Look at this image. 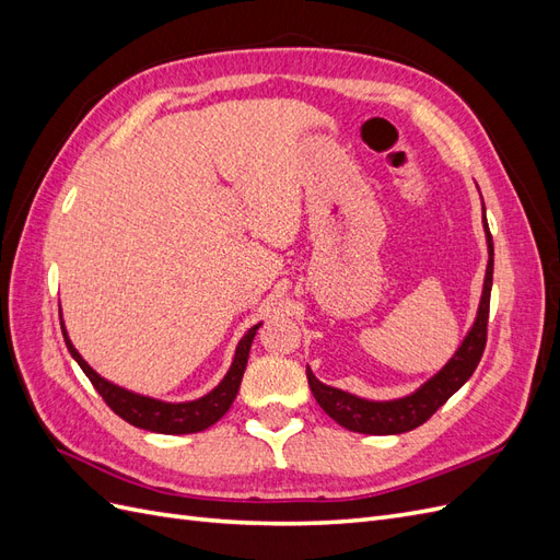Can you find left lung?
<instances>
[{
    "instance_id": "1",
    "label": "left lung",
    "mask_w": 560,
    "mask_h": 560,
    "mask_svg": "<svg viewBox=\"0 0 560 560\" xmlns=\"http://www.w3.org/2000/svg\"><path fill=\"white\" fill-rule=\"evenodd\" d=\"M486 212V208H483ZM486 235H488V268H486V280H483V294L479 303L477 322L469 329L463 346L451 358V362L439 371L434 378H430L413 395L395 399V401H369L360 399L354 395L343 393V389L329 387L319 383L313 371L306 369L308 385L313 389V397L317 404L325 409L329 418H334L338 425L350 430V432H362V434H401L420 428L422 422H428L439 406H444L457 389H460L474 369L479 366L481 354L486 348L488 338V311H490V287H493V235H490L488 222H483Z\"/></svg>"
}]
</instances>
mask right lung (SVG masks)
I'll return each instance as SVG.
<instances>
[{
	"mask_svg": "<svg viewBox=\"0 0 560 560\" xmlns=\"http://www.w3.org/2000/svg\"><path fill=\"white\" fill-rule=\"evenodd\" d=\"M259 327L261 325L252 327L243 336V341L238 343V348H235V358H233V364L229 369V374L224 376V381L219 383L210 395L200 397L196 401H184V404H167V401H159V399H149L142 395L128 393V389L118 387V385H112L105 378H100L95 371L86 362H83V358L77 352L70 338H67L65 327H62V336H65L67 350H70L77 364L83 369V374L89 376V381L97 389V395L105 399V404L116 416H121L126 422H130V425L140 428V430H149V432L191 434V432L208 430L231 409V404L241 389V381H243L245 366H247L254 334H257Z\"/></svg>",
	"mask_w": 560,
	"mask_h": 560,
	"instance_id": "1",
	"label": "right lung"
}]
</instances>
